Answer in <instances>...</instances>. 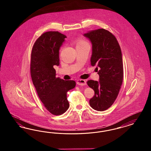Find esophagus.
<instances>
[{
  "instance_id": "1",
  "label": "esophagus",
  "mask_w": 151,
  "mask_h": 151,
  "mask_svg": "<svg viewBox=\"0 0 151 151\" xmlns=\"http://www.w3.org/2000/svg\"><path fill=\"white\" fill-rule=\"evenodd\" d=\"M76 83L79 86H83L86 85V81L85 80H83V79H79L76 81Z\"/></svg>"
}]
</instances>
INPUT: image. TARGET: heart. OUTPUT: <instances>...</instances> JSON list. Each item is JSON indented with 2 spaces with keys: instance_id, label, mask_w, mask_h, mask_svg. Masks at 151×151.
Returning a JSON list of instances; mask_svg holds the SVG:
<instances>
[{
  "instance_id": "obj_1",
  "label": "heart",
  "mask_w": 151,
  "mask_h": 151,
  "mask_svg": "<svg viewBox=\"0 0 151 151\" xmlns=\"http://www.w3.org/2000/svg\"><path fill=\"white\" fill-rule=\"evenodd\" d=\"M88 45L86 41H84L83 39H78L76 41V47H78L80 46H83L84 45Z\"/></svg>"
}]
</instances>
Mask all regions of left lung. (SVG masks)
I'll list each match as a JSON object with an SVG mask.
<instances>
[{
    "mask_svg": "<svg viewBox=\"0 0 151 151\" xmlns=\"http://www.w3.org/2000/svg\"><path fill=\"white\" fill-rule=\"evenodd\" d=\"M84 36L92 43L91 63L92 66L97 65L100 77L99 81H87L94 91L89 105L96 110L104 111L114 102L122 86L123 67L121 47L115 36L105 29L89 31Z\"/></svg>",
    "mask_w": 151,
    "mask_h": 151,
    "instance_id": "8db88e82",
    "label": "left lung"
}]
</instances>
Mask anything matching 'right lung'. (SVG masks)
<instances>
[{
	"label": "right lung",
	"instance_id": "right-lung-1",
	"mask_svg": "<svg viewBox=\"0 0 151 151\" xmlns=\"http://www.w3.org/2000/svg\"><path fill=\"white\" fill-rule=\"evenodd\" d=\"M66 36L58 32H47L34 44L30 60L33 85L44 106L52 114L61 115L69 108L68 91L74 88L73 80L56 78L54 65H59V49Z\"/></svg>",
	"mask_w": 151,
	"mask_h": 151
}]
</instances>
